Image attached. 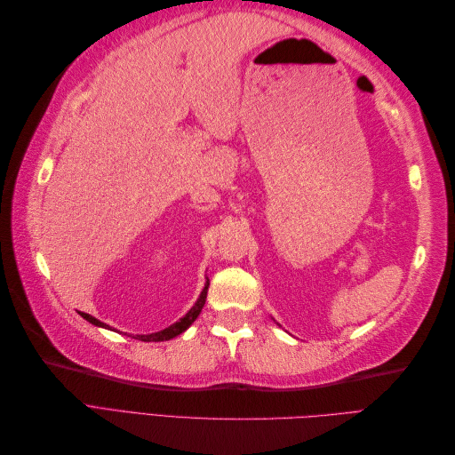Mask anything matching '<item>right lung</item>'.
Segmentation results:
<instances>
[{"label": "right lung", "mask_w": 455, "mask_h": 455, "mask_svg": "<svg viewBox=\"0 0 455 455\" xmlns=\"http://www.w3.org/2000/svg\"><path fill=\"white\" fill-rule=\"evenodd\" d=\"M206 291H209V283L204 284V288H203V292H201V296H199V299L196 301V306L191 307L180 321L178 323H174V324H171L169 328H164V330H161V332H156V334H136L134 338L136 339H140V341H167V339H172V338H176V336H180L182 332H186V330L191 326V323H194L197 316H199V313H201V309H203V306H204V301H206ZM79 315L84 316L85 321H89L91 324H94V326H102V328H109L108 324H104V323H100L99 319H94L92 315H89V313H81L79 311ZM112 330V328H109Z\"/></svg>", "instance_id": "obj_1"}]
</instances>
